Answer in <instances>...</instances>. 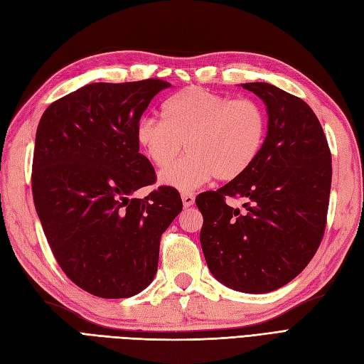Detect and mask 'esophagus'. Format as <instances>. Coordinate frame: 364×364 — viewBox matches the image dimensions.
Listing matches in <instances>:
<instances>
[{
    "mask_svg": "<svg viewBox=\"0 0 364 364\" xmlns=\"http://www.w3.org/2000/svg\"><path fill=\"white\" fill-rule=\"evenodd\" d=\"M182 203L185 208L194 205V194L193 193H182Z\"/></svg>",
    "mask_w": 364,
    "mask_h": 364,
    "instance_id": "obj_1",
    "label": "esophagus"
}]
</instances>
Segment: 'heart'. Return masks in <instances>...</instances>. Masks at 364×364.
I'll return each instance as SVG.
<instances>
[{
    "label": "heart",
    "instance_id": "b5f03b06",
    "mask_svg": "<svg viewBox=\"0 0 364 364\" xmlns=\"http://www.w3.org/2000/svg\"><path fill=\"white\" fill-rule=\"evenodd\" d=\"M164 118L144 115L135 136L149 161L168 168L183 150V159L161 174L164 185L182 191L213 178L234 181L257 161L267 134V115L253 98H232L190 86L164 105Z\"/></svg>",
    "mask_w": 364,
    "mask_h": 364
}]
</instances>
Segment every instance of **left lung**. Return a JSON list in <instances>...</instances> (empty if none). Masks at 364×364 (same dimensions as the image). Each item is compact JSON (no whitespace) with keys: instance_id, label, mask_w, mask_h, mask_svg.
Listing matches in <instances>:
<instances>
[{"instance_id":"left-lung-1","label":"left lung","mask_w":364,"mask_h":364,"mask_svg":"<svg viewBox=\"0 0 364 364\" xmlns=\"http://www.w3.org/2000/svg\"><path fill=\"white\" fill-rule=\"evenodd\" d=\"M267 106V136L257 161L217 191L200 193V245L226 287L269 293L311 261L323 238L331 191V151L313 109L270 83H245ZM245 198V210L225 197Z\"/></svg>"}]
</instances>
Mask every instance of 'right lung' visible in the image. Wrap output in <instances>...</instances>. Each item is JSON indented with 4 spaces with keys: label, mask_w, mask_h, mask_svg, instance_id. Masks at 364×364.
Returning <instances> with one entry per match:
<instances>
[{
    "label": "right lung",
    "mask_w": 364,
    "mask_h": 364,
    "mask_svg": "<svg viewBox=\"0 0 364 364\" xmlns=\"http://www.w3.org/2000/svg\"><path fill=\"white\" fill-rule=\"evenodd\" d=\"M159 79L91 83L43 112L36 130L31 191L43 234L63 273L105 299L130 297L155 278L161 235L182 211L178 190L159 186L139 153L138 119Z\"/></svg>",
    "instance_id": "add662e5"
}]
</instances>
